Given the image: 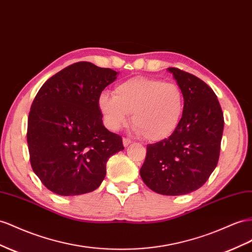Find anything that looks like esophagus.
I'll use <instances>...</instances> for the list:
<instances>
[{
  "label": "esophagus",
  "instance_id": "obj_1",
  "mask_svg": "<svg viewBox=\"0 0 252 252\" xmlns=\"http://www.w3.org/2000/svg\"><path fill=\"white\" fill-rule=\"evenodd\" d=\"M131 143H132V141H131L130 139H127V138H124V139H123V145H124L125 147L130 145Z\"/></svg>",
  "mask_w": 252,
  "mask_h": 252
}]
</instances>
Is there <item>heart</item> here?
<instances>
[{"label":"heart","instance_id":"obj_1","mask_svg":"<svg viewBox=\"0 0 252 252\" xmlns=\"http://www.w3.org/2000/svg\"><path fill=\"white\" fill-rule=\"evenodd\" d=\"M97 104L112 130L125 126L131 114L135 132L151 142L172 135L185 111V96L178 85L143 76L122 81L113 95L103 92Z\"/></svg>","mask_w":252,"mask_h":252}]
</instances>
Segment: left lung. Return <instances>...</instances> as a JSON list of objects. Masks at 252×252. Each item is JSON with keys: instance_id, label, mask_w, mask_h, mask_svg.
<instances>
[{"instance_id": "obj_1", "label": "left lung", "mask_w": 252, "mask_h": 252, "mask_svg": "<svg viewBox=\"0 0 252 252\" xmlns=\"http://www.w3.org/2000/svg\"><path fill=\"white\" fill-rule=\"evenodd\" d=\"M185 96L179 126L167 139L147 145L140 175L154 192L177 196L205 185L220 158L223 114L214 91L192 74L168 67Z\"/></svg>"}]
</instances>
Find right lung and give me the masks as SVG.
I'll list each match as a JSON object with an SVG mask.
<instances>
[{
	"mask_svg": "<svg viewBox=\"0 0 252 252\" xmlns=\"http://www.w3.org/2000/svg\"><path fill=\"white\" fill-rule=\"evenodd\" d=\"M117 74L80 61L40 88L27 122V144L32 171L50 191L61 196L94 191L105 178L108 159L124 149L120 135L104 126L97 104Z\"/></svg>",
	"mask_w": 252,
	"mask_h": 252,
	"instance_id": "obj_1",
	"label": "right lung"
}]
</instances>
